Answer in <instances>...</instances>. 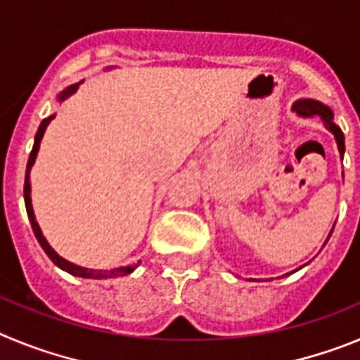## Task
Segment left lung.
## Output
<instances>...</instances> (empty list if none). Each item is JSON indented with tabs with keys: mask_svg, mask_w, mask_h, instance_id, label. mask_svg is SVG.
<instances>
[{
	"mask_svg": "<svg viewBox=\"0 0 360 360\" xmlns=\"http://www.w3.org/2000/svg\"><path fill=\"white\" fill-rule=\"evenodd\" d=\"M292 111H295L299 117H307V119H310V117H316V119L323 120L324 128L328 129V131L333 135V139H335L339 155H341V158L345 157V135H342L341 128H339V126L333 122L332 108L326 106V104H323V103H319V101H316V98H299V101H295V103L292 104ZM342 178H345V174H342ZM330 236H332V232L328 234L326 241L330 240ZM326 241H324V245H326ZM303 266H299V269H303Z\"/></svg>",
	"mask_w": 360,
	"mask_h": 360,
	"instance_id": "1",
	"label": "left lung"
}]
</instances>
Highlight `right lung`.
I'll return each instance as SVG.
<instances>
[{"label":"right lung","instance_id":"add662e5","mask_svg":"<svg viewBox=\"0 0 360 360\" xmlns=\"http://www.w3.org/2000/svg\"><path fill=\"white\" fill-rule=\"evenodd\" d=\"M111 70V68H108ZM82 84L81 82H75V84H70L68 88H65V90L61 91V94L57 95V101L59 103H63V101H66L68 97H72L75 91L79 90V86ZM56 115H50L46 117V119L43 120V122L39 124V129H37L36 133V141H34V148H32L30 151V157H28V164H27V174H25V205H27V214H28V219H30V225L32 229H34V234H36L37 241H39V245L43 247V250L46 254H49V257L52 259L53 263H56L57 266L61 270H65V272H68V274L72 276H77V278H86V279H108V278H119V276H128L131 274L133 270L136 269V266L141 265V259L136 263H131V265H126V266H117V269H111V270H94V269H86V266H79L75 265V263L68 262V259H65V257H61L59 254L56 252V250L50 247V243L46 241V238L43 236V232H41V227L39 224L36 221V214H34V209H32V196H30V171H32V165H34V162H36L37 158V153H39V144L41 141H43V135L44 131H46V128H49V124L52 122V119Z\"/></svg>","mask_w":360,"mask_h":360}]
</instances>
